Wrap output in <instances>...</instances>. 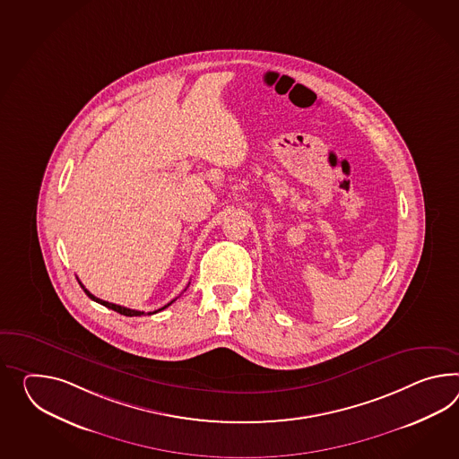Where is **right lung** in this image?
I'll list each match as a JSON object with an SVG mask.
<instances>
[{
	"mask_svg": "<svg viewBox=\"0 0 459 459\" xmlns=\"http://www.w3.org/2000/svg\"><path fill=\"white\" fill-rule=\"evenodd\" d=\"M79 285H81V287H82V290L86 291V295H88V297H90L91 300H94V302L101 303V305H104V307H108V308H111V310H114V312L121 313V315H126V316H141V315H144V312H139V310H133V308H126V307H121V305H116V303H109V302H106V300H101V299H98V297H94V295H92V293H91V291L88 290V289H86V287H84V285H82V283H81V281H79ZM172 302H174V300H172ZM172 302H170V303H172ZM170 303H168V305H164V307H162V308H159V310H156V312H152V313L160 312V310H164V308H168V307H169V305H170ZM149 315H151V313H149Z\"/></svg>",
	"mask_w": 459,
	"mask_h": 459,
	"instance_id": "add662e5",
	"label": "right lung"
}]
</instances>
